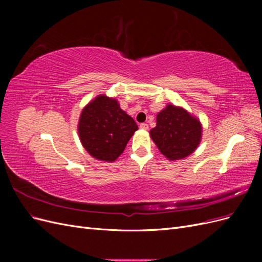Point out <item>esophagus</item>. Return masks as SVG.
<instances>
[{
    "mask_svg": "<svg viewBox=\"0 0 262 262\" xmlns=\"http://www.w3.org/2000/svg\"><path fill=\"white\" fill-rule=\"evenodd\" d=\"M140 129L146 131V130H148V125H147L146 123H141V124H140Z\"/></svg>",
    "mask_w": 262,
    "mask_h": 262,
    "instance_id": "1",
    "label": "esophagus"
}]
</instances>
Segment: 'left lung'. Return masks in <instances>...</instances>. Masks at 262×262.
Returning <instances> with one entry per match:
<instances>
[{
  "label": "left lung",
  "mask_w": 262,
  "mask_h": 262,
  "mask_svg": "<svg viewBox=\"0 0 262 262\" xmlns=\"http://www.w3.org/2000/svg\"><path fill=\"white\" fill-rule=\"evenodd\" d=\"M149 137L160 152L169 161L191 155L202 139L199 119L180 106L167 104L156 116V126Z\"/></svg>",
  "instance_id": "8db88e82"
}]
</instances>
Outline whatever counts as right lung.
Listing matches in <instances>:
<instances>
[{"label": "right lung", "mask_w": 262, "mask_h": 262, "mask_svg": "<svg viewBox=\"0 0 262 262\" xmlns=\"http://www.w3.org/2000/svg\"><path fill=\"white\" fill-rule=\"evenodd\" d=\"M139 129L133 118L120 108L116 98L98 95L87 104L77 123L78 138L91 156L113 163L120 156Z\"/></svg>", "instance_id": "add662e5"}]
</instances>
